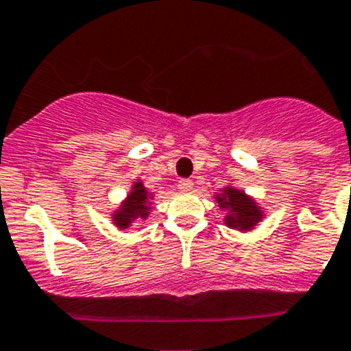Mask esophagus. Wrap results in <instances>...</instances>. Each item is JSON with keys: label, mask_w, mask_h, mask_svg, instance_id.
I'll return each mask as SVG.
<instances>
[{"label": "esophagus", "mask_w": 351, "mask_h": 351, "mask_svg": "<svg viewBox=\"0 0 351 351\" xmlns=\"http://www.w3.org/2000/svg\"><path fill=\"white\" fill-rule=\"evenodd\" d=\"M193 187H194V184L191 180H185V178H184V180L178 182V189H180V191H191Z\"/></svg>", "instance_id": "1"}]
</instances>
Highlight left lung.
<instances>
[{
  "label": "left lung",
  "mask_w": 351,
  "mask_h": 351,
  "mask_svg": "<svg viewBox=\"0 0 351 351\" xmlns=\"http://www.w3.org/2000/svg\"><path fill=\"white\" fill-rule=\"evenodd\" d=\"M216 202L219 203L221 210L226 212L225 225L234 230L250 232L258 225L264 217L258 203L244 194V191L235 189L232 185L225 187L223 193L216 194Z\"/></svg>",
  "instance_id": "8db88e82"
}]
</instances>
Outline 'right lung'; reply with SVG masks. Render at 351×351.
Returning <instances> with one entry per match:
<instances>
[{
	"instance_id": "add662e5",
	"label": "right lung",
	"mask_w": 351,
	"mask_h": 351,
	"mask_svg": "<svg viewBox=\"0 0 351 351\" xmlns=\"http://www.w3.org/2000/svg\"><path fill=\"white\" fill-rule=\"evenodd\" d=\"M152 198L153 196L144 187L143 182H135L132 185L130 194L126 196L125 202L121 203V207L112 214L114 225L121 230H125L134 221L146 219L149 216V210H152Z\"/></svg>"
}]
</instances>
